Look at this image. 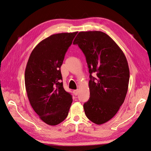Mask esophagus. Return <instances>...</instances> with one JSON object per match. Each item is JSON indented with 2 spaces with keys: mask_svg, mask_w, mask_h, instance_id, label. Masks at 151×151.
Here are the masks:
<instances>
[{
  "mask_svg": "<svg viewBox=\"0 0 151 151\" xmlns=\"http://www.w3.org/2000/svg\"><path fill=\"white\" fill-rule=\"evenodd\" d=\"M79 89H76V90H74L73 91V93H74V94L75 95V96H77V94H79Z\"/></svg>",
  "mask_w": 151,
  "mask_h": 151,
  "instance_id": "esophagus-1",
  "label": "esophagus"
}]
</instances>
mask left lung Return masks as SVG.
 I'll return each mask as SVG.
<instances>
[{"mask_svg": "<svg viewBox=\"0 0 151 151\" xmlns=\"http://www.w3.org/2000/svg\"><path fill=\"white\" fill-rule=\"evenodd\" d=\"M73 44L84 53L90 74V98L84 104L85 114L96 124H103L116 115L125 99L130 78L127 58L118 45L101 31L79 32Z\"/></svg>", "mask_w": 151, "mask_h": 151, "instance_id": "obj_1", "label": "left lung"}]
</instances>
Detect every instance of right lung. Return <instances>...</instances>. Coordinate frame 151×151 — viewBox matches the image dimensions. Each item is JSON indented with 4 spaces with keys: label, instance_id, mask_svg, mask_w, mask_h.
I'll use <instances>...</instances> for the list:
<instances>
[{
    "label": "right lung",
    "instance_id": "add662e5",
    "mask_svg": "<svg viewBox=\"0 0 151 151\" xmlns=\"http://www.w3.org/2000/svg\"><path fill=\"white\" fill-rule=\"evenodd\" d=\"M77 33H58L44 39L33 49L27 63L24 80L29 103L49 125L64 120L72 103V95L60 82V67Z\"/></svg>",
    "mask_w": 151,
    "mask_h": 151
}]
</instances>
